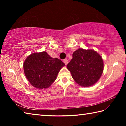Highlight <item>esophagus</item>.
<instances>
[{
	"label": "esophagus",
	"mask_w": 126,
	"mask_h": 126,
	"mask_svg": "<svg viewBox=\"0 0 126 126\" xmlns=\"http://www.w3.org/2000/svg\"><path fill=\"white\" fill-rule=\"evenodd\" d=\"M63 62L65 63V65H67V64L68 63V61L67 60V59H64V60H63Z\"/></svg>",
	"instance_id": "34e87169"
}]
</instances>
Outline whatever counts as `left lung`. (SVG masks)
Returning a JSON list of instances; mask_svg holds the SVG:
<instances>
[{"label":"left lung","instance_id":"8db88e82","mask_svg":"<svg viewBox=\"0 0 126 126\" xmlns=\"http://www.w3.org/2000/svg\"><path fill=\"white\" fill-rule=\"evenodd\" d=\"M67 67L73 79L82 87H89L99 79L103 71V59L93 50L80 48L72 55Z\"/></svg>","mask_w":126,"mask_h":126}]
</instances>
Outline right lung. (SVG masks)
<instances>
[{
    "label": "right lung",
    "instance_id": "right-lung-1",
    "mask_svg": "<svg viewBox=\"0 0 126 126\" xmlns=\"http://www.w3.org/2000/svg\"><path fill=\"white\" fill-rule=\"evenodd\" d=\"M65 65L58 58H53L47 53L32 54L24 61V74L30 83L39 89L50 86L56 79L61 68Z\"/></svg>",
    "mask_w": 126,
    "mask_h": 126
}]
</instances>
